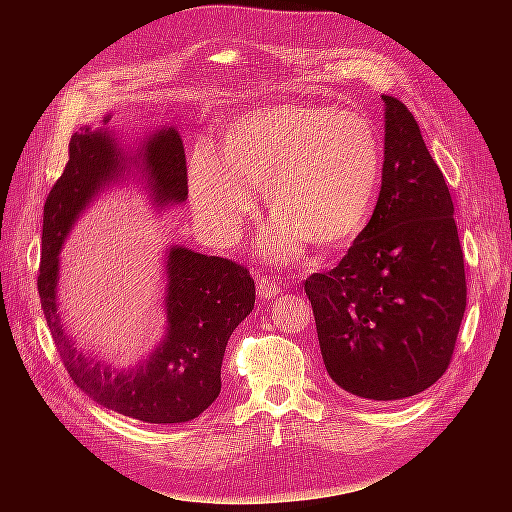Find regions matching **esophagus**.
Wrapping results in <instances>:
<instances>
[{
	"mask_svg": "<svg viewBox=\"0 0 512 512\" xmlns=\"http://www.w3.org/2000/svg\"><path fill=\"white\" fill-rule=\"evenodd\" d=\"M256 292L260 299H273L280 294V282L273 280V277H258Z\"/></svg>",
	"mask_w": 512,
	"mask_h": 512,
	"instance_id": "34e87169",
	"label": "esophagus"
}]
</instances>
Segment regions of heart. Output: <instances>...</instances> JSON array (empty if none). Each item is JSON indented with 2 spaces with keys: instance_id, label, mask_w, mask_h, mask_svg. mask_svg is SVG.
Here are the masks:
<instances>
[{
  "instance_id": "obj_1",
  "label": "heart",
  "mask_w": 512,
  "mask_h": 512,
  "mask_svg": "<svg viewBox=\"0 0 512 512\" xmlns=\"http://www.w3.org/2000/svg\"><path fill=\"white\" fill-rule=\"evenodd\" d=\"M382 179V145L371 121L333 106L277 104L230 123L220 151L198 141L188 158V194L211 239H237L262 190L275 220L260 250L297 258L305 241L348 243L365 228Z\"/></svg>"
}]
</instances>
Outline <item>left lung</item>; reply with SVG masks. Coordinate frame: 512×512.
<instances>
[{
	"instance_id": "obj_1",
	"label": "left lung",
	"mask_w": 512,
	"mask_h": 512,
	"mask_svg": "<svg viewBox=\"0 0 512 512\" xmlns=\"http://www.w3.org/2000/svg\"><path fill=\"white\" fill-rule=\"evenodd\" d=\"M384 100V164L371 220L339 265L305 280L324 367L367 401L440 380L466 312L453 200L412 113Z\"/></svg>"
}]
</instances>
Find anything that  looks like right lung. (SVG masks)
Instances as JSON below:
<instances>
[{
    "label": "right lung",
    "mask_w": 512,
    "mask_h": 512,
    "mask_svg": "<svg viewBox=\"0 0 512 512\" xmlns=\"http://www.w3.org/2000/svg\"><path fill=\"white\" fill-rule=\"evenodd\" d=\"M81 128L70 138V160L44 205L38 292L53 342L70 378L96 404L153 425L188 423L222 391L226 344L250 316L254 280L241 265L185 245L164 247V316L160 342L130 367L100 363L76 348L59 312V254L72 228L113 188L141 185L147 203L168 211L188 200V168L179 132L160 126L132 145L111 128Z\"/></svg>",
    "instance_id": "1"
}]
</instances>
